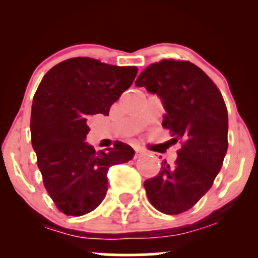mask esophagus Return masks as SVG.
<instances>
[{"mask_svg": "<svg viewBox=\"0 0 258 258\" xmlns=\"http://www.w3.org/2000/svg\"><path fill=\"white\" fill-rule=\"evenodd\" d=\"M136 154H135V159H138L139 156H142L143 155V150L142 149H139V148H136Z\"/></svg>", "mask_w": 258, "mask_h": 258, "instance_id": "esophagus-1", "label": "esophagus"}]
</instances>
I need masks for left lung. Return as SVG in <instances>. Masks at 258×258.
<instances>
[{"mask_svg": "<svg viewBox=\"0 0 258 258\" xmlns=\"http://www.w3.org/2000/svg\"><path fill=\"white\" fill-rule=\"evenodd\" d=\"M162 100L167 114L162 126L177 159L162 165L144 182L150 204L166 215L188 211L207 193L220 172L228 149V112L220 90L199 67L188 60L162 59L147 67L137 81Z\"/></svg>", "mask_w": 258, "mask_h": 258, "instance_id": "left-lung-1", "label": "left lung"}]
</instances>
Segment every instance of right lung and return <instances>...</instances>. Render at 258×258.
<instances>
[{"label": "right lung", "instance_id": "right-lung-1", "mask_svg": "<svg viewBox=\"0 0 258 258\" xmlns=\"http://www.w3.org/2000/svg\"><path fill=\"white\" fill-rule=\"evenodd\" d=\"M137 72L136 67L78 57L54 65L38 85L31 106V143L44 188L63 214L78 217L93 211L108 190L109 167L135 155L121 142L96 152L85 139L91 115H109Z\"/></svg>", "mask_w": 258, "mask_h": 258}]
</instances>
